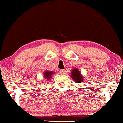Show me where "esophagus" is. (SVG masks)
<instances>
[{
	"instance_id": "34e87169",
	"label": "esophagus",
	"mask_w": 123,
	"mask_h": 123,
	"mask_svg": "<svg viewBox=\"0 0 123 123\" xmlns=\"http://www.w3.org/2000/svg\"><path fill=\"white\" fill-rule=\"evenodd\" d=\"M59 72L60 73L62 74H64L65 72V69H60Z\"/></svg>"
}]
</instances>
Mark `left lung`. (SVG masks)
Returning a JSON list of instances; mask_svg holds the SVG:
<instances>
[{"label":"left lung","mask_w":123,"mask_h":123,"mask_svg":"<svg viewBox=\"0 0 123 123\" xmlns=\"http://www.w3.org/2000/svg\"><path fill=\"white\" fill-rule=\"evenodd\" d=\"M71 78L76 83H80L83 81V78L80 71L76 68H74L71 72Z\"/></svg>","instance_id":"1"}]
</instances>
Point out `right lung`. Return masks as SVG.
<instances>
[{
    "label": "right lung",
    "mask_w": 123,
    "mask_h": 123,
    "mask_svg": "<svg viewBox=\"0 0 123 123\" xmlns=\"http://www.w3.org/2000/svg\"><path fill=\"white\" fill-rule=\"evenodd\" d=\"M53 72H50V71H47V72H45L44 73V78L46 79H47V80H49L50 79L51 77V75L52 74Z\"/></svg>",
    "instance_id": "obj_1"
}]
</instances>
